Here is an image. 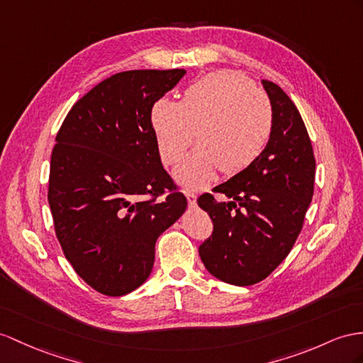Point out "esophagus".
<instances>
[{
	"mask_svg": "<svg viewBox=\"0 0 363 363\" xmlns=\"http://www.w3.org/2000/svg\"><path fill=\"white\" fill-rule=\"evenodd\" d=\"M185 196H187V201H189V206L190 207L196 206V194H194V193H187V194H185Z\"/></svg>",
	"mask_w": 363,
	"mask_h": 363,
	"instance_id": "obj_1",
	"label": "esophagus"
}]
</instances>
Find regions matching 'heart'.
<instances>
[{"instance_id":"1","label":"heart","mask_w":363,"mask_h":363,"mask_svg":"<svg viewBox=\"0 0 363 363\" xmlns=\"http://www.w3.org/2000/svg\"><path fill=\"white\" fill-rule=\"evenodd\" d=\"M273 121L270 98L233 70L210 73L185 89L179 102L161 98L150 111L164 165L178 162L196 133L199 144L176 169L189 189L206 187L218 170L236 174L248 169L270 141Z\"/></svg>"}]
</instances>
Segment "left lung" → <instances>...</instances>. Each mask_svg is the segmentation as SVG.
<instances>
[{
  "mask_svg": "<svg viewBox=\"0 0 363 363\" xmlns=\"http://www.w3.org/2000/svg\"><path fill=\"white\" fill-rule=\"evenodd\" d=\"M273 106V132L257 160L198 199L213 220L199 247L207 270L219 281L247 286L264 281L291 252L314 193L315 160L299 110L272 81H262Z\"/></svg>",
  "mask_w": 363,
  "mask_h": 363,
  "instance_id": "obj_1",
  "label": "left lung"
}]
</instances>
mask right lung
Wrapping results in <instances>:
<instances>
[{"label":"right lung","mask_w":363,"mask_h":363,"mask_svg":"<svg viewBox=\"0 0 363 363\" xmlns=\"http://www.w3.org/2000/svg\"><path fill=\"white\" fill-rule=\"evenodd\" d=\"M184 75V69L116 73L77 101L58 130L48 193L55 233L98 293L124 296L143 285L156 239L187 208L150 124L155 102Z\"/></svg>","instance_id":"obj_1"}]
</instances>
